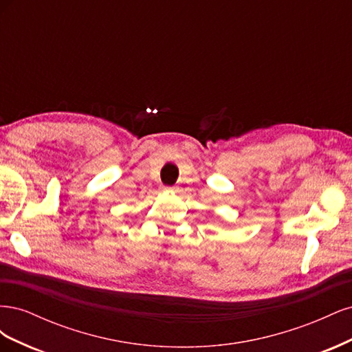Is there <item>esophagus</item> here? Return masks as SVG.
<instances>
[{
    "label": "esophagus",
    "mask_w": 352,
    "mask_h": 352,
    "mask_svg": "<svg viewBox=\"0 0 352 352\" xmlns=\"http://www.w3.org/2000/svg\"><path fill=\"white\" fill-rule=\"evenodd\" d=\"M164 190H167V192H173V190H176V188H173V186H166Z\"/></svg>",
    "instance_id": "34e87169"
}]
</instances>
